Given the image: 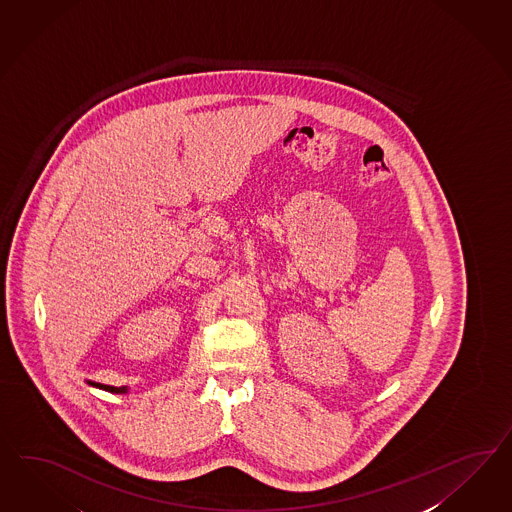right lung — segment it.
Returning a JSON list of instances; mask_svg holds the SVG:
<instances>
[{
	"mask_svg": "<svg viewBox=\"0 0 512 512\" xmlns=\"http://www.w3.org/2000/svg\"><path fill=\"white\" fill-rule=\"evenodd\" d=\"M87 384L89 386L98 387V389H104V391H110V393H128V387H115V386H106V384H100V382H91V380H87Z\"/></svg>",
	"mask_w": 512,
	"mask_h": 512,
	"instance_id": "right-lung-1",
	"label": "right lung"
}]
</instances>
